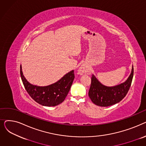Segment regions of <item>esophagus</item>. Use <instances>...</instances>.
Segmentation results:
<instances>
[{"mask_svg": "<svg viewBox=\"0 0 146 146\" xmlns=\"http://www.w3.org/2000/svg\"><path fill=\"white\" fill-rule=\"evenodd\" d=\"M88 72V69H87V67L84 66V65H82L79 69L78 70V73L79 74H86V73Z\"/></svg>", "mask_w": 146, "mask_h": 146, "instance_id": "esophagus-1", "label": "esophagus"}]
</instances>
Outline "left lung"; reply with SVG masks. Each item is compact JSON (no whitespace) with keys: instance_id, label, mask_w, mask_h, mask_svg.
Listing matches in <instances>:
<instances>
[{"instance_id":"1","label":"left lung","mask_w":146,"mask_h":146,"mask_svg":"<svg viewBox=\"0 0 146 146\" xmlns=\"http://www.w3.org/2000/svg\"><path fill=\"white\" fill-rule=\"evenodd\" d=\"M134 74V68L128 79L123 83L114 86H106L92 74L89 96L92 102L99 106H109L119 102L128 93L131 86Z\"/></svg>"}]
</instances>
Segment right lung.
I'll return each mask as SVG.
<instances>
[{
  "label": "right lung",
  "instance_id": "add662e5",
  "mask_svg": "<svg viewBox=\"0 0 146 146\" xmlns=\"http://www.w3.org/2000/svg\"><path fill=\"white\" fill-rule=\"evenodd\" d=\"M20 74L28 94L35 102L45 106H54L62 103L70 90L74 79L73 70L54 83L46 86H38L27 81L23 74L21 65Z\"/></svg>",
  "mask_w": 146,
  "mask_h": 146
}]
</instances>
